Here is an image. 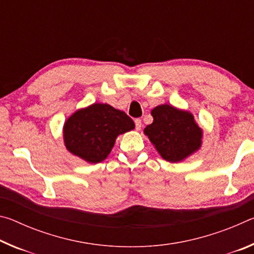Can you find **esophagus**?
I'll return each instance as SVG.
<instances>
[{"label":"esophagus","instance_id":"1","mask_svg":"<svg viewBox=\"0 0 254 254\" xmlns=\"http://www.w3.org/2000/svg\"><path fill=\"white\" fill-rule=\"evenodd\" d=\"M134 124H135V128L137 131L141 130V127H142V122H141L140 119H135L134 120Z\"/></svg>","mask_w":254,"mask_h":254}]
</instances>
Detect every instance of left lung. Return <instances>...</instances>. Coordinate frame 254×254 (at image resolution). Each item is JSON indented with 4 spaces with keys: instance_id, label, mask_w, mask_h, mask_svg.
<instances>
[{
    "instance_id": "left-lung-1",
    "label": "left lung",
    "mask_w": 254,
    "mask_h": 254,
    "mask_svg": "<svg viewBox=\"0 0 254 254\" xmlns=\"http://www.w3.org/2000/svg\"><path fill=\"white\" fill-rule=\"evenodd\" d=\"M151 115L153 122L145 127L144 133L165 160L182 161L199 149L201 130L189 112L165 104L154 107Z\"/></svg>"
}]
</instances>
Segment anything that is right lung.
I'll list each match as a JSON object with an SVG mask.
<instances>
[{
  "label": "right lung",
  "instance_id": "add662e5",
  "mask_svg": "<svg viewBox=\"0 0 254 254\" xmlns=\"http://www.w3.org/2000/svg\"><path fill=\"white\" fill-rule=\"evenodd\" d=\"M134 128V122L109 104H93L75 112L64 126L66 148L87 162L97 163L109 156L119 134Z\"/></svg>",
  "mask_w": 254,
  "mask_h": 254
}]
</instances>
